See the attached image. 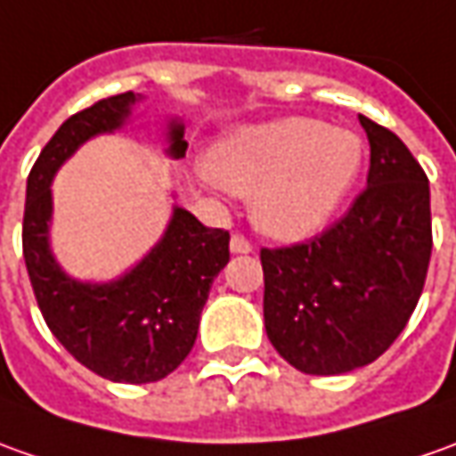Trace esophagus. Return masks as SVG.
<instances>
[{"instance_id": "obj_1", "label": "esophagus", "mask_w": 456, "mask_h": 456, "mask_svg": "<svg viewBox=\"0 0 456 456\" xmlns=\"http://www.w3.org/2000/svg\"><path fill=\"white\" fill-rule=\"evenodd\" d=\"M229 249L234 254H249L252 252V241L247 240L244 234H232V240H229Z\"/></svg>"}]
</instances>
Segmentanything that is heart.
I'll return each mask as SVG.
<instances>
[{
  "mask_svg": "<svg viewBox=\"0 0 456 456\" xmlns=\"http://www.w3.org/2000/svg\"><path fill=\"white\" fill-rule=\"evenodd\" d=\"M362 162L364 144L352 129L287 117L232 134L202 175L252 197V216L262 232L277 240H305L342 207Z\"/></svg>",
  "mask_w": 456,
  "mask_h": 456,
  "instance_id": "heart-1",
  "label": "heart"
}]
</instances>
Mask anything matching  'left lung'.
<instances>
[{"label":"left lung","mask_w":456,"mask_h":456,"mask_svg":"<svg viewBox=\"0 0 456 456\" xmlns=\"http://www.w3.org/2000/svg\"><path fill=\"white\" fill-rule=\"evenodd\" d=\"M367 189L339 222L289 247H265V327L294 370L345 374L384 354L407 327L432 256L429 182L407 144L359 114Z\"/></svg>","instance_id":"8db88e82"}]
</instances>
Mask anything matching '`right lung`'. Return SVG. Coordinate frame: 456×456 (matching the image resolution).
Returning a JSON list of instances; mask_svg holds the SVG:
<instances>
[{"label": "right lung", "instance_id": "right-lung-1", "mask_svg": "<svg viewBox=\"0 0 456 456\" xmlns=\"http://www.w3.org/2000/svg\"><path fill=\"white\" fill-rule=\"evenodd\" d=\"M139 97L124 92L72 114L54 132L27 179L21 249L46 327L86 370L110 382H159L184 362L215 277L229 262V232L204 227L175 207L162 241L110 284L67 277L49 249L52 176L86 139L114 132ZM169 154L184 157V126L169 124Z\"/></svg>", "mask_w": 456, "mask_h": 456}]
</instances>
